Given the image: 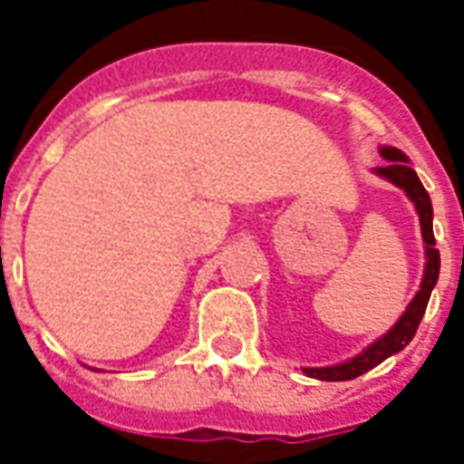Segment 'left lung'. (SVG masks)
<instances>
[{
    "instance_id": "8db88e82",
    "label": "left lung",
    "mask_w": 464,
    "mask_h": 464,
    "mask_svg": "<svg viewBox=\"0 0 464 464\" xmlns=\"http://www.w3.org/2000/svg\"><path fill=\"white\" fill-rule=\"evenodd\" d=\"M382 159H388V166L378 168L375 173L388 178L390 182H395L397 188H402L410 199L414 202L419 211V218H421V233H424L426 243V269H424V282H421V289L417 291V296L410 304V308L404 310V315L397 320V324L392 330L381 337L378 342L368 346L366 352L359 353L356 359L346 361V363H339V366L330 368H305V375L310 378H317V381H352V378H359L361 373H366L373 366H378L381 361H385L388 356L397 353L400 349L410 344L414 334H417V327L424 317V310L429 305V298H431V289L439 282V269H440V255L436 250V238H433V209H431V197L424 189L421 180L417 178V173L407 166V156L400 151V149L385 147L381 149Z\"/></svg>"
}]
</instances>
